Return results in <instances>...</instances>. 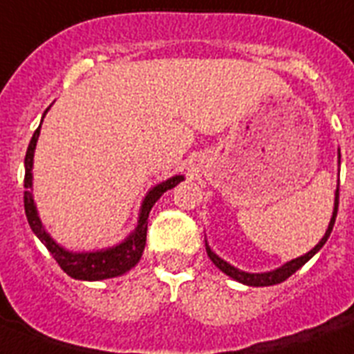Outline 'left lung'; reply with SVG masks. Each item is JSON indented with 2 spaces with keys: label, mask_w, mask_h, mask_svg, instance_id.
I'll list each match as a JSON object with an SVG mask.
<instances>
[{
  "label": "left lung",
  "mask_w": 354,
  "mask_h": 354,
  "mask_svg": "<svg viewBox=\"0 0 354 354\" xmlns=\"http://www.w3.org/2000/svg\"><path fill=\"white\" fill-rule=\"evenodd\" d=\"M338 196H340V193H338V187H336L335 211H333V218H330L329 227H327V232H325L324 239H322V241H319L318 244H316V246L310 250V252L305 253V255H301V257L292 259V261H288L286 264H283L281 268L272 270V272H264V274H248V272H242V270L235 268V266H232V264H227L226 261H222V259L218 257L216 253L211 252V248L207 246V242H205V252H207V255H209V259L213 261V264H215L216 268H221L224 274L230 275L232 279L242 283V285H248V286H272V285H277V283H283V281L288 279V277H290L294 272H297V270L301 268L303 264L307 263L308 259L314 257V255H316V253L322 250V246H324L325 242H327L330 232H333V226H335L336 213H338Z\"/></svg>",
  "instance_id": "left-lung-1"
}]
</instances>
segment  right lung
<instances>
[{"instance_id": "obj_1", "label": "right lung", "mask_w": 354, "mask_h": 354, "mask_svg": "<svg viewBox=\"0 0 354 354\" xmlns=\"http://www.w3.org/2000/svg\"><path fill=\"white\" fill-rule=\"evenodd\" d=\"M49 110V108H47ZM46 110V113H47ZM44 113V115H46ZM40 136V127L36 128L30 139L29 149L25 154V180H24V205H25V215L29 221L30 230L35 232V235L40 239L46 248L51 252L60 268L68 275H71L73 279H82V281H101V279H110V277H118V275L124 274L130 268H133L139 263V259L143 255L145 242H147V226H149V213L152 209V205L158 202L161 194L169 191V189L176 187L178 183L182 182L183 176H172L167 182L158 183L156 187L149 191V194L145 196L143 204H141V211H139V221L136 232L118 244V246L108 248V250H101V252H88V253H73L64 250L62 246H58L57 242L53 241L49 233L44 230L36 211L35 200H32V158H35V149L36 141Z\"/></svg>"}]
</instances>
